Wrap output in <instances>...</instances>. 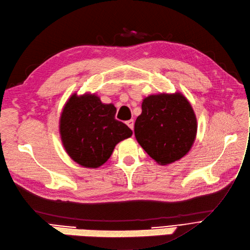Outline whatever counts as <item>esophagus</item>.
I'll return each instance as SVG.
<instances>
[{
    "label": "esophagus",
    "instance_id": "esophagus-1",
    "mask_svg": "<svg viewBox=\"0 0 250 250\" xmlns=\"http://www.w3.org/2000/svg\"><path fill=\"white\" fill-rule=\"evenodd\" d=\"M126 124L128 125V127H129L131 130H133V128H134V121H133V120H129V121H127V122H126Z\"/></svg>",
    "mask_w": 250,
    "mask_h": 250
}]
</instances>
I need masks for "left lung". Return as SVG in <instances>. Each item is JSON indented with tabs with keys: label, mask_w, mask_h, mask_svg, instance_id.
Masks as SVG:
<instances>
[{
	"label": "left lung",
	"mask_w": 250,
	"mask_h": 250,
	"mask_svg": "<svg viewBox=\"0 0 250 250\" xmlns=\"http://www.w3.org/2000/svg\"><path fill=\"white\" fill-rule=\"evenodd\" d=\"M134 134L141 147L160 166L180 160L192 148L197 118L188 99L180 92L150 95L143 99Z\"/></svg>",
	"instance_id": "1"
}]
</instances>
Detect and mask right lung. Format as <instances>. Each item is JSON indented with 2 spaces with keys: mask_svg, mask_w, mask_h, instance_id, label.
<instances>
[{
  "mask_svg": "<svg viewBox=\"0 0 250 250\" xmlns=\"http://www.w3.org/2000/svg\"><path fill=\"white\" fill-rule=\"evenodd\" d=\"M113 104H103L95 94H73L62 109L60 133L69 157L87 168H97L110 158L115 146L129 138L132 130L115 119Z\"/></svg>",
  "mask_w": 250,
  "mask_h": 250,
  "instance_id": "right-lung-1",
  "label": "right lung"
}]
</instances>
